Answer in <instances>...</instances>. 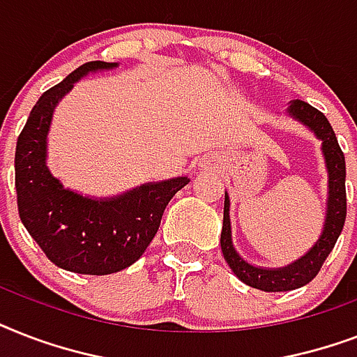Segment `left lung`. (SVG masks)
<instances>
[{"label": "left lung", "mask_w": 357, "mask_h": 357, "mask_svg": "<svg viewBox=\"0 0 357 357\" xmlns=\"http://www.w3.org/2000/svg\"><path fill=\"white\" fill-rule=\"evenodd\" d=\"M289 116L298 120L317 135V139L322 140V153L328 168V202H326V218L324 228L313 248L304 254L300 259L287 266L280 268H263V266L250 265L237 254L231 243V222H229V198L226 192L224 198V224L222 235H220V246L222 254L229 268L235 276L254 289H261L266 293H278V291H293L305 283H310L319 274L322 263L326 261L330 252L337 243L339 235L343 231L344 218H347V189H344V178H347V167H344V153L339 148L337 137L333 133L328 119L319 111L311 107L310 103L302 100H293L287 109Z\"/></svg>", "instance_id": "obj_1"}]
</instances>
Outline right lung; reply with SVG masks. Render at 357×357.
Returning a JSON list of instances; mask_svg holds the SVG:
<instances>
[{"label": "right lung", "instance_id": "obj_1", "mask_svg": "<svg viewBox=\"0 0 357 357\" xmlns=\"http://www.w3.org/2000/svg\"><path fill=\"white\" fill-rule=\"evenodd\" d=\"M116 63L94 61L66 75L40 96L16 142L14 170L22 224L46 257L64 271L103 276L128 268L155 237L162 213L189 178H172L113 196L89 198L64 189L46 167L53 111L72 86L92 70Z\"/></svg>", "mask_w": 357, "mask_h": 357}]
</instances>
